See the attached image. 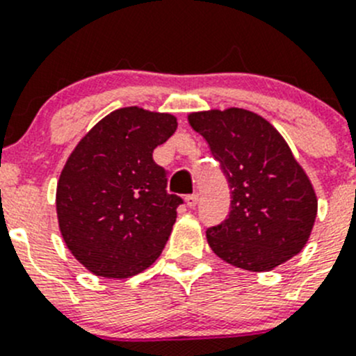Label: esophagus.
Returning <instances> with one entry per match:
<instances>
[{
  "label": "esophagus",
  "instance_id": "obj_1",
  "mask_svg": "<svg viewBox=\"0 0 356 356\" xmlns=\"http://www.w3.org/2000/svg\"><path fill=\"white\" fill-rule=\"evenodd\" d=\"M196 203H198V195H189V196H186V205L189 207V209H195L196 207Z\"/></svg>",
  "mask_w": 356,
  "mask_h": 356
}]
</instances>
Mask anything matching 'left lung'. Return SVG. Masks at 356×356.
I'll return each instance as SVG.
<instances>
[{
    "label": "left lung",
    "mask_w": 356,
    "mask_h": 356,
    "mask_svg": "<svg viewBox=\"0 0 356 356\" xmlns=\"http://www.w3.org/2000/svg\"><path fill=\"white\" fill-rule=\"evenodd\" d=\"M231 189V210L207 229L217 257L262 273L287 262L308 243L318 200L308 174L282 134L257 113L241 108L189 113Z\"/></svg>",
    "instance_id": "left-lung-1"
}]
</instances>
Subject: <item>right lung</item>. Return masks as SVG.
Listing matches in <instances>:
<instances>
[{"instance_id":"right-lung-1","label":"right lung","mask_w":356,"mask_h":356,"mask_svg":"<svg viewBox=\"0 0 356 356\" xmlns=\"http://www.w3.org/2000/svg\"><path fill=\"white\" fill-rule=\"evenodd\" d=\"M175 129L170 113L130 106L95 123L69 154L55 195L58 229L90 273L122 280L160 257L182 200L167 193L153 151Z\"/></svg>"}]
</instances>
